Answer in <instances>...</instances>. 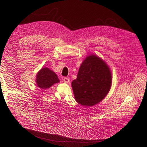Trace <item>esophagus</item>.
Masks as SVG:
<instances>
[{"instance_id": "esophagus-1", "label": "esophagus", "mask_w": 147, "mask_h": 147, "mask_svg": "<svg viewBox=\"0 0 147 147\" xmlns=\"http://www.w3.org/2000/svg\"><path fill=\"white\" fill-rule=\"evenodd\" d=\"M63 81L65 83H67V82H69V79L68 78H67V77H64L63 78Z\"/></svg>"}]
</instances>
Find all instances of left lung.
<instances>
[{"label": "left lung", "mask_w": 147, "mask_h": 147, "mask_svg": "<svg viewBox=\"0 0 147 147\" xmlns=\"http://www.w3.org/2000/svg\"><path fill=\"white\" fill-rule=\"evenodd\" d=\"M111 82L107 65L96 55H89L82 63L76 79L72 82L76 101L82 106L94 105L107 96Z\"/></svg>", "instance_id": "left-lung-1"}]
</instances>
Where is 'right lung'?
Here are the masks:
<instances>
[{"label": "right lung", "instance_id": "1", "mask_svg": "<svg viewBox=\"0 0 147 147\" xmlns=\"http://www.w3.org/2000/svg\"><path fill=\"white\" fill-rule=\"evenodd\" d=\"M59 82L57 75L47 67L42 68L37 74V86L42 89L50 88L54 84Z\"/></svg>", "mask_w": 147, "mask_h": 147}]
</instances>
